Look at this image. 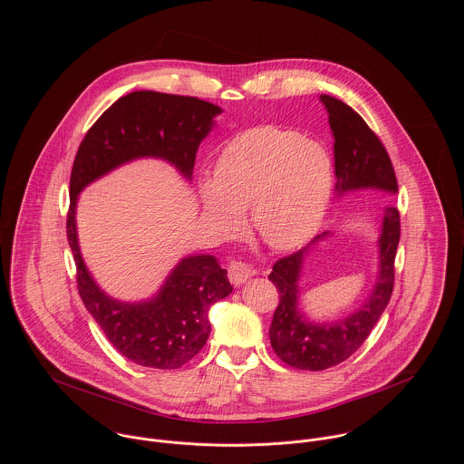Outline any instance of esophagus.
<instances>
[{
  "instance_id": "obj_1",
  "label": "esophagus",
  "mask_w": 464,
  "mask_h": 464,
  "mask_svg": "<svg viewBox=\"0 0 464 464\" xmlns=\"http://www.w3.org/2000/svg\"><path fill=\"white\" fill-rule=\"evenodd\" d=\"M256 273L257 271L252 266L245 265V263H232V265L228 266V280L234 285L245 284Z\"/></svg>"
}]
</instances>
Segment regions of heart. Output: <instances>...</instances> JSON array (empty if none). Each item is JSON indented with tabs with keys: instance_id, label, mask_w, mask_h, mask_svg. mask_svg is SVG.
<instances>
[{
	"instance_id": "obj_1",
	"label": "heart",
	"mask_w": 464,
	"mask_h": 464,
	"mask_svg": "<svg viewBox=\"0 0 464 464\" xmlns=\"http://www.w3.org/2000/svg\"><path fill=\"white\" fill-rule=\"evenodd\" d=\"M327 148L293 130L257 127L236 135L219 153L201 199L214 228L230 237L252 225L267 246L291 250L320 227L332 191Z\"/></svg>"
}]
</instances>
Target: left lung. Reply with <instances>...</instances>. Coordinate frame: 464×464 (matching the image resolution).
<instances>
[{"label": "left lung", "instance_id": "1", "mask_svg": "<svg viewBox=\"0 0 464 464\" xmlns=\"http://www.w3.org/2000/svg\"><path fill=\"white\" fill-rule=\"evenodd\" d=\"M320 100L327 109L334 135L337 197L357 189L398 193L392 159L366 121L352 107L334 96L322 94ZM329 236L331 232H324L302 250L276 261L267 276L276 285L280 296L269 327V341L275 353L285 364L298 370H327L355 353L382 316L393 293L400 214L395 207H386L377 241V282L366 302L346 318L331 324L311 322L298 305V280L311 248Z\"/></svg>", "mask_w": 464, "mask_h": 464}]
</instances>
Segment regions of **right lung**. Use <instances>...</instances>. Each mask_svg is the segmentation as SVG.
<instances>
[{
  "instance_id": "obj_1",
  "label": "right lung",
  "mask_w": 464,
  "mask_h": 464,
  "mask_svg": "<svg viewBox=\"0 0 464 464\" xmlns=\"http://www.w3.org/2000/svg\"><path fill=\"white\" fill-rule=\"evenodd\" d=\"M218 114V105L193 96L133 91L89 129L72 162L66 228L78 293L111 344L139 366L177 370L198 353L210 334V305L232 293L227 269L214 256H189L171 269L151 298L116 300L96 284L82 259L78 195L112 169L144 157L162 159L191 180L199 142Z\"/></svg>"
}]
</instances>
